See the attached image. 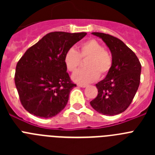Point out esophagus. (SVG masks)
I'll return each mask as SVG.
<instances>
[{
	"mask_svg": "<svg viewBox=\"0 0 155 155\" xmlns=\"http://www.w3.org/2000/svg\"><path fill=\"white\" fill-rule=\"evenodd\" d=\"M78 86L81 87H87V84H78Z\"/></svg>",
	"mask_w": 155,
	"mask_h": 155,
	"instance_id": "obj_1",
	"label": "esophagus"
}]
</instances>
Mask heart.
Masks as SVG:
<instances>
[{
	"instance_id": "1",
	"label": "heart",
	"mask_w": 155,
	"mask_h": 155,
	"mask_svg": "<svg viewBox=\"0 0 155 155\" xmlns=\"http://www.w3.org/2000/svg\"><path fill=\"white\" fill-rule=\"evenodd\" d=\"M87 68L77 71L72 76V80L79 84H88L96 81L101 76L109 72L113 66V57L109 51L104 49L103 45L98 40L89 39L82 42L78 52L74 48L66 51L64 63L68 71L74 72L81 62V58H86Z\"/></svg>"
}]
</instances>
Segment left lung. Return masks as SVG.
Listing matches in <instances>:
<instances>
[{"mask_svg": "<svg viewBox=\"0 0 155 155\" xmlns=\"http://www.w3.org/2000/svg\"><path fill=\"white\" fill-rule=\"evenodd\" d=\"M110 50L113 66L105 78L96 84L98 95L90 104L98 113L115 116L126 110L134 99L140 81L141 64L123 41L102 32H92Z\"/></svg>", "mask_w": 155, "mask_h": 155, "instance_id": "1", "label": "left lung"}]
</instances>
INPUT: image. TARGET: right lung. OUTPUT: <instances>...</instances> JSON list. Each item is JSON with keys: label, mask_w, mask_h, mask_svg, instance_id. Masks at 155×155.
Listing matches in <instances>:
<instances>
[{"label": "right lung", "mask_w": 155, "mask_h": 155, "mask_svg": "<svg viewBox=\"0 0 155 155\" xmlns=\"http://www.w3.org/2000/svg\"><path fill=\"white\" fill-rule=\"evenodd\" d=\"M86 35L50 32L28 48L19 60L15 83L21 105L28 113L51 118L65 108L76 84L67 72L64 54Z\"/></svg>", "instance_id": "obj_1"}]
</instances>
